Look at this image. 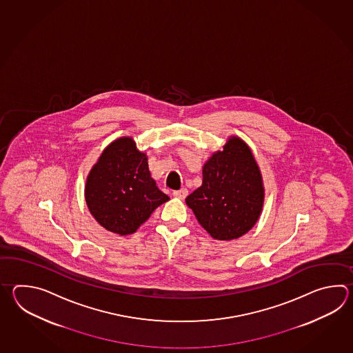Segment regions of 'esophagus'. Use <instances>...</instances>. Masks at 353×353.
I'll return each instance as SVG.
<instances>
[{"instance_id": "esophagus-1", "label": "esophagus", "mask_w": 353, "mask_h": 353, "mask_svg": "<svg viewBox=\"0 0 353 353\" xmlns=\"http://www.w3.org/2000/svg\"><path fill=\"white\" fill-rule=\"evenodd\" d=\"M174 196L175 198H178V199H185V196L188 195V190L185 188H183V189H180V190H176V192H174Z\"/></svg>"}]
</instances>
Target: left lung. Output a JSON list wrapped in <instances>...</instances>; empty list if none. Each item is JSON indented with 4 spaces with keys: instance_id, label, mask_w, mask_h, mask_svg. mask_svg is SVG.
I'll return each instance as SVG.
<instances>
[{
    "instance_id": "obj_1",
    "label": "left lung",
    "mask_w": 353,
    "mask_h": 353,
    "mask_svg": "<svg viewBox=\"0 0 353 353\" xmlns=\"http://www.w3.org/2000/svg\"><path fill=\"white\" fill-rule=\"evenodd\" d=\"M263 174L248 143L230 136L203 165L202 185L185 198L199 225L214 240L248 233L263 212Z\"/></svg>"
}]
</instances>
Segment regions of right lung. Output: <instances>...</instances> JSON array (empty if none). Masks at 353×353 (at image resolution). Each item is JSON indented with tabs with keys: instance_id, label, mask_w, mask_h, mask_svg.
Wrapping results in <instances>:
<instances>
[{
	"instance_id": "obj_1",
	"label": "right lung",
	"mask_w": 353,
	"mask_h": 353,
	"mask_svg": "<svg viewBox=\"0 0 353 353\" xmlns=\"http://www.w3.org/2000/svg\"><path fill=\"white\" fill-rule=\"evenodd\" d=\"M84 198L98 225L120 236L135 233L169 201L151 178L146 152L131 136L105 146L87 175Z\"/></svg>"
}]
</instances>
